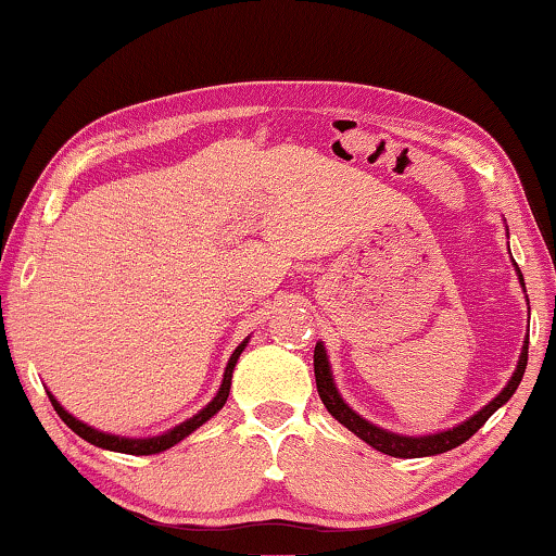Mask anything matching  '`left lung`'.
<instances>
[{
	"mask_svg": "<svg viewBox=\"0 0 556 556\" xmlns=\"http://www.w3.org/2000/svg\"><path fill=\"white\" fill-rule=\"evenodd\" d=\"M516 270H519V268H516ZM519 283L523 286L521 273H519ZM527 359H529V339L523 341V349H521L519 364H516L514 377L508 379V384L496 394V397L489 402V405H485L483 409H478L473 417H468V420L460 422L458 428L443 430V432H432V435H420V438L397 435V432L377 428V425L364 420L362 415H356L354 409L349 407L344 400H341L337 384H333L329 356H326V349H324L321 341H318L316 349H314V375H316L318 397H321L326 409H329V413L337 417V420L344 425V428L352 430L356 438H362L364 443L371 445L379 453L392 455V458H425V455H438V453L453 451V447L466 443L470 435H476V432L483 428V422L489 420V417L496 413L501 405H506V402L511 400L516 387L521 384L523 369H527Z\"/></svg>",
	"mask_w": 556,
	"mask_h": 556,
	"instance_id": "left-lung-1",
	"label": "left lung"
}]
</instances>
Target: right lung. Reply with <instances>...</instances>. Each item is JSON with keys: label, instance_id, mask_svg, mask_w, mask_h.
I'll use <instances>...</instances> for the list:
<instances>
[{"label": "right lung", "instance_id": "add662e5", "mask_svg": "<svg viewBox=\"0 0 556 556\" xmlns=\"http://www.w3.org/2000/svg\"><path fill=\"white\" fill-rule=\"evenodd\" d=\"M248 346V339L242 341V344L235 349L230 362H227L225 367V377H223V384H219V392L215 394V400L210 402L207 407H202L200 413H197L194 417H189V420H185L181 425H177V428L166 430L164 435H156V438H121V435H111V432H103V430H96L90 428V425L80 422L78 417H73L67 409L60 405V402L52 397V394L48 392V397L52 402V407H55V413L60 415V420H63L67 428H71L75 435H80L83 440H88L90 445L96 447H103V451H116V453H128V455H151V453H162L166 451V447L177 445L179 440H185L187 435H192V432L200 428V425H204L210 420L212 415H217L219 409H223V405L227 402V394H230V384H232V369L235 364H238L242 349Z\"/></svg>", "mask_w": 556, "mask_h": 556}]
</instances>
